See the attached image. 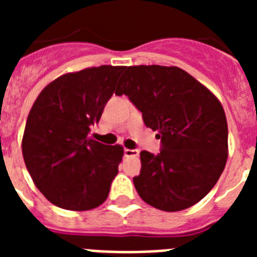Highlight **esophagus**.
Masks as SVG:
<instances>
[{"label":"esophagus","mask_w":257,"mask_h":257,"mask_svg":"<svg viewBox=\"0 0 257 257\" xmlns=\"http://www.w3.org/2000/svg\"><path fill=\"white\" fill-rule=\"evenodd\" d=\"M123 153H124V157H136V156H138V154H139V151H138V149H127V148H124Z\"/></svg>","instance_id":"obj_1"}]
</instances>
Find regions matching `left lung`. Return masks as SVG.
I'll list each match as a JSON object with an SVG mask.
<instances>
[{"instance_id": "8db88e82", "label": "left lung", "mask_w": 257, "mask_h": 257, "mask_svg": "<svg viewBox=\"0 0 257 257\" xmlns=\"http://www.w3.org/2000/svg\"><path fill=\"white\" fill-rule=\"evenodd\" d=\"M127 95L162 151L140 153L134 185L144 202L175 212L196 205L217 183L228 160V123L221 103L178 67H126L115 95Z\"/></svg>"}]
</instances>
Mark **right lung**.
Listing matches in <instances>:
<instances>
[{"instance_id": "obj_1", "label": "right lung", "mask_w": 257, "mask_h": 257, "mask_svg": "<svg viewBox=\"0 0 257 257\" xmlns=\"http://www.w3.org/2000/svg\"><path fill=\"white\" fill-rule=\"evenodd\" d=\"M124 67L101 65L67 73L41 91L27 118L22 152L27 170L52 205L96 208L106 199L123 157L121 145L88 138Z\"/></svg>"}]
</instances>
